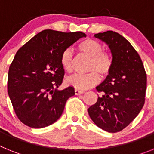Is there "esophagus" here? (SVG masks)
Wrapping results in <instances>:
<instances>
[{
	"label": "esophagus",
	"mask_w": 154,
	"mask_h": 154,
	"mask_svg": "<svg viewBox=\"0 0 154 154\" xmlns=\"http://www.w3.org/2000/svg\"><path fill=\"white\" fill-rule=\"evenodd\" d=\"M75 95H79V94L84 93V91L79 90V89H75Z\"/></svg>",
	"instance_id": "34e87169"
}]
</instances>
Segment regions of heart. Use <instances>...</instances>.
Instances as JSON below:
<instances>
[{
    "instance_id": "1",
    "label": "heart",
    "mask_w": 154,
    "mask_h": 154,
    "mask_svg": "<svg viewBox=\"0 0 154 154\" xmlns=\"http://www.w3.org/2000/svg\"><path fill=\"white\" fill-rule=\"evenodd\" d=\"M78 48L82 53L91 58L89 70L92 72L85 75H73L67 79L66 82L75 89L85 90L99 82L100 78L97 72L103 76L109 73L112 66V58L109 52L103 50V45L94 39H84L79 42ZM74 52L70 48H66L61 55V65L64 70L67 72H72Z\"/></svg>"
}]
</instances>
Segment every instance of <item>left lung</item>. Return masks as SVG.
I'll list each match as a JSON object with an SVG mask.
<instances>
[{
	"label": "left lung",
	"instance_id": "left-lung-1",
	"mask_svg": "<svg viewBox=\"0 0 154 154\" xmlns=\"http://www.w3.org/2000/svg\"><path fill=\"white\" fill-rule=\"evenodd\" d=\"M94 36L109 45L112 66L106 79L96 87L102 96L88 109V112L96 126L116 133L130 124L143 106L146 71L137 51L119 33L107 31Z\"/></svg>",
	"mask_w": 154,
	"mask_h": 154
}]
</instances>
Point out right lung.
<instances>
[{"label":"right lung","mask_w":154,"mask_h":154,"mask_svg":"<svg viewBox=\"0 0 154 154\" xmlns=\"http://www.w3.org/2000/svg\"><path fill=\"white\" fill-rule=\"evenodd\" d=\"M86 35L80 31L44 30L16 53L8 71V92L16 116L31 128H43L59 119L65 103L75 95L69 86L58 90L65 70L63 51Z\"/></svg>","instance_id":"obj_1"}]
</instances>
